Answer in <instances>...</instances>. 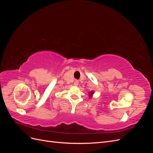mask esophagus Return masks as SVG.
Returning a JSON list of instances; mask_svg holds the SVG:
<instances>
[{"label":"esophagus","instance_id":"esophagus-1","mask_svg":"<svg viewBox=\"0 0 153 153\" xmlns=\"http://www.w3.org/2000/svg\"><path fill=\"white\" fill-rule=\"evenodd\" d=\"M74 85H75V86H77L78 85V80H75V82H74Z\"/></svg>","mask_w":153,"mask_h":153}]
</instances>
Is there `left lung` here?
Instances as JSON below:
<instances>
[{
	"label": "left lung",
	"mask_w": 153,
	"mask_h": 153,
	"mask_svg": "<svg viewBox=\"0 0 153 153\" xmlns=\"http://www.w3.org/2000/svg\"><path fill=\"white\" fill-rule=\"evenodd\" d=\"M90 94H91V95H92V94H93V92H90Z\"/></svg>",
	"instance_id": "obj_1"
}]
</instances>
